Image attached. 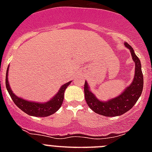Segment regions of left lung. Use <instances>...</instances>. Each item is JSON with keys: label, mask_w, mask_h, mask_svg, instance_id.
<instances>
[{"label": "left lung", "mask_w": 152, "mask_h": 152, "mask_svg": "<svg viewBox=\"0 0 152 152\" xmlns=\"http://www.w3.org/2000/svg\"><path fill=\"white\" fill-rule=\"evenodd\" d=\"M125 46L130 50L132 60L135 61V64L134 79L128 88H126L116 97L110 99L108 101H101L91 92L88 82L85 81L84 83L85 100L88 107L96 113L108 117L123 115L132 108L142 94L143 90V75L140 60L135 54L131 45L126 42Z\"/></svg>", "instance_id": "8db88e82"}]
</instances>
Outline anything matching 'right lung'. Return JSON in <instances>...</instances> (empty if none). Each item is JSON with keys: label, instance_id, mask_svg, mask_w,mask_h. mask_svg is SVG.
I'll return each mask as SVG.
<instances>
[{"label": "right lung", "instance_id": "1", "mask_svg": "<svg viewBox=\"0 0 152 152\" xmlns=\"http://www.w3.org/2000/svg\"><path fill=\"white\" fill-rule=\"evenodd\" d=\"M8 69L9 68H7L6 73L7 90L13 101L17 106V107L20 109L21 110L26 113L29 116L45 117V116H50L52 114L55 113L61 107L63 103V100H64V91L67 88V87L71 84L72 81H69L66 84H63L58 92L49 101L45 102V103H36V102L28 101V100H24L23 98L18 97L17 95H15L12 92V90L10 89L9 82H8Z\"/></svg>", "mask_w": 152, "mask_h": 152}]
</instances>
